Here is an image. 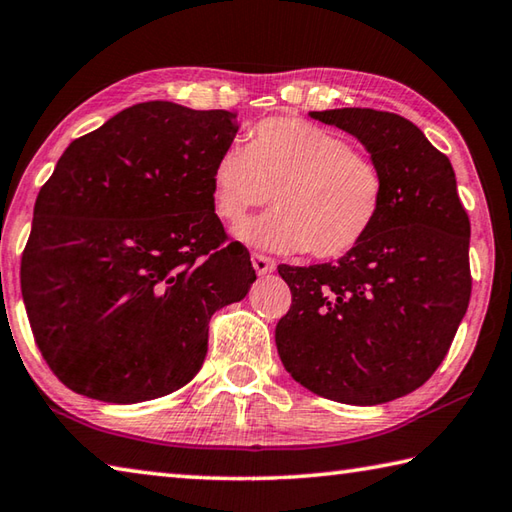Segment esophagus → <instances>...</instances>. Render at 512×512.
Returning <instances> with one entry per match:
<instances>
[{"label":"esophagus","mask_w":512,"mask_h":512,"mask_svg":"<svg viewBox=\"0 0 512 512\" xmlns=\"http://www.w3.org/2000/svg\"><path fill=\"white\" fill-rule=\"evenodd\" d=\"M250 262H253V268L255 271L259 273V275H264V273H271L273 268H275V262L271 257H266V255H262V253H253L250 255Z\"/></svg>","instance_id":"esophagus-1"}]
</instances>
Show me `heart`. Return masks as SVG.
Returning a JSON list of instances; mask_svg holds the SVG:
<instances>
[{
    "mask_svg": "<svg viewBox=\"0 0 512 512\" xmlns=\"http://www.w3.org/2000/svg\"><path fill=\"white\" fill-rule=\"evenodd\" d=\"M271 197L275 210L237 228L244 244L338 259L378 224L385 174L345 136L302 118H266L250 129L246 147L230 145L219 154L212 206L228 224H239Z\"/></svg>",
    "mask_w": 512,
    "mask_h": 512,
    "instance_id": "obj_1",
    "label": "heart"
}]
</instances>
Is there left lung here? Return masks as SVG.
Returning a JSON list of instances; mask_svg holds the SVG:
<instances>
[{
  "label": "left lung",
  "mask_w": 512,
  "mask_h": 512,
  "mask_svg": "<svg viewBox=\"0 0 512 512\" xmlns=\"http://www.w3.org/2000/svg\"><path fill=\"white\" fill-rule=\"evenodd\" d=\"M313 118L353 134L385 174V206L336 264H280L291 306L275 327L288 374L313 394L378 405L414 392L466 315L470 219L450 159L392 111L345 107Z\"/></svg>",
  "instance_id": "left-lung-1"
}]
</instances>
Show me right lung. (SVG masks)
I'll return each mask as SVG.
<instances>
[{
    "mask_svg": "<svg viewBox=\"0 0 512 512\" xmlns=\"http://www.w3.org/2000/svg\"><path fill=\"white\" fill-rule=\"evenodd\" d=\"M237 129L230 111L152 100L60 156L20 282L35 345L73 392L141 403L197 376L212 313L255 282L212 206V167Z\"/></svg>",
    "mask_w": 512,
    "mask_h": 512,
    "instance_id": "right-lung-1",
    "label": "right lung"
}]
</instances>
